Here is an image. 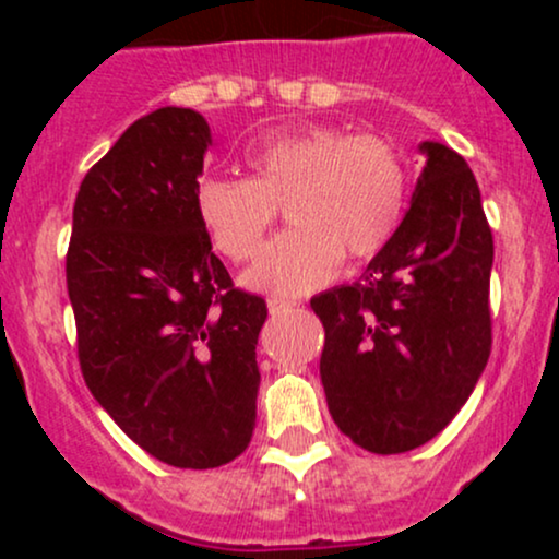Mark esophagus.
Returning <instances> with one entry per match:
<instances>
[{
  "mask_svg": "<svg viewBox=\"0 0 559 559\" xmlns=\"http://www.w3.org/2000/svg\"><path fill=\"white\" fill-rule=\"evenodd\" d=\"M294 307H297V301L294 299L273 297L271 301H267V310H271V316H286V312H292Z\"/></svg>",
  "mask_w": 559,
  "mask_h": 559,
  "instance_id": "esophagus-1",
  "label": "esophagus"
}]
</instances>
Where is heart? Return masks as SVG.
<instances>
[{"instance_id":"1","label":"heart","mask_w":559,"mask_h":559,"mask_svg":"<svg viewBox=\"0 0 559 559\" xmlns=\"http://www.w3.org/2000/svg\"><path fill=\"white\" fill-rule=\"evenodd\" d=\"M247 163L252 178H199L194 210L217 252L243 262L275 223V207H286L292 230L243 273L252 292L299 297L325 286L344 254L373 258L402 221L407 173L386 139L307 126L265 136Z\"/></svg>"}]
</instances>
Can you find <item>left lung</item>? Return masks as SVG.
I'll return each instance as SVG.
<instances>
[{
  "label": "left lung",
  "instance_id": "left-lung-1",
  "mask_svg": "<svg viewBox=\"0 0 559 559\" xmlns=\"http://www.w3.org/2000/svg\"><path fill=\"white\" fill-rule=\"evenodd\" d=\"M409 210L355 284L312 297L320 381L338 431L376 454L426 444L476 389L491 352L493 262L476 176L439 141Z\"/></svg>",
  "mask_w": 559,
  "mask_h": 559
}]
</instances>
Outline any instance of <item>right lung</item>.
Returning a JSON list of instances; mask_svg holds the SVG:
<instances>
[{
  "instance_id": "obj_1",
  "label": "right lung",
  "mask_w": 559,
  "mask_h": 559,
  "mask_svg": "<svg viewBox=\"0 0 559 559\" xmlns=\"http://www.w3.org/2000/svg\"><path fill=\"white\" fill-rule=\"evenodd\" d=\"M210 146L207 120L189 107L128 126L81 181L66 262L88 391L144 452L194 471L252 441L267 318L199 223Z\"/></svg>"
}]
</instances>
